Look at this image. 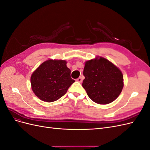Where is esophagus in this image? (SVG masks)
<instances>
[{"label": "esophagus", "mask_w": 150, "mask_h": 150, "mask_svg": "<svg viewBox=\"0 0 150 150\" xmlns=\"http://www.w3.org/2000/svg\"><path fill=\"white\" fill-rule=\"evenodd\" d=\"M76 81H78V82H79V83H82V81H83L82 77H79V78H78V79H76Z\"/></svg>", "instance_id": "34e87169"}]
</instances>
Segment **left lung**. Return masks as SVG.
<instances>
[{
	"label": "left lung",
	"mask_w": 150,
	"mask_h": 150,
	"mask_svg": "<svg viewBox=\"0 0 150 150\" xmlns=\"http://www.w3.org/2000/svg\"><path fill=\"white\" fill-rule=\"evenodd\" d=\"M82 84L94 103L106 104L114 101L123 88V76L117 67L103 57L86 61Z\"/></svg>",
	"instance_id": "8db88e82"
}]
</instances>
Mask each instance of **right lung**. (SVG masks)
<instances>
[{"instance_id":"right-lung-1","label":"right lung","mask_w":150,"mask_h":150,"mask_svg":"<svg viewBox=\"0 0 150 150\" xmlns=\"http://www.w3.org/2000/svg\"><path fill=\"white\" fill-rule=\"evenodd\" d=\"M64 60L49 59L42 63L30 77L31 88L40 100L51 103L66 93L74 82Z\"/></svg>"}]
</instances>
